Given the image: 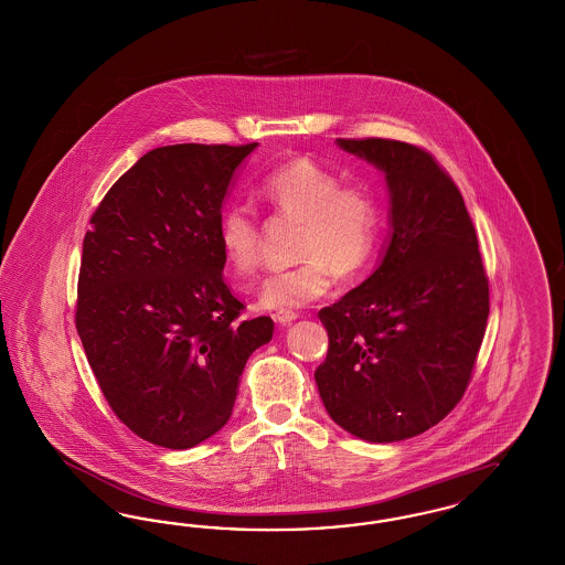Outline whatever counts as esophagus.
<instances>
[{
    "label": "esophagus",
    "mask_w": 565,
    "mask_h": 565,
    "mask_svg": "<svg viewBox=\"0 0 565 565\" xmlns=\"http://www.w3.org/2000/svg\"><path fill=\"white\" fill-rule=\"evenodd\" d=\"M296 318H298V313L295 311H277L275 313V322L281 323V326L295 322Z\"/></svg>",
    "instance_id": "34e87169"
}]
</instances>
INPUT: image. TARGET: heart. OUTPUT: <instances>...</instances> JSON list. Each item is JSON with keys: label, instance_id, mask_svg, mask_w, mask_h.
<instances>
[{"label": "heart", "instance_id": "b5f03b06", "mask_svg": "<svg viewBox=\"0 0 565 565\" xmlns=\"http://www.w3.org/2000/svg\"><path fill=\"white\" fill-rule=\"evenodd\" d=\"M260 192L277 214L302 224L296 242L300 263L270 275L260 292L263 307H305L332 288L334 275L355 281L373 267L385 231V207L371 184H345L337 171L298 159L269 173ZM217 247L239 284H249L263 267L260 224L239 205L220 215Z\"/></svg>", "mask_w": 565, "mask_h": 565}]
</instances>
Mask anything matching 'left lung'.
I'll use <instances>...</instances> for the list:
<instances>
[{
    "mask_svg": "<svg viewBox=\"0 0 565 565\" xmlns=\"http://www.w3.org/2000/svg\"><path fill=\"white\" fill-rule=\"evenodd\" d=\"M376 164L392 201L379 269L318 313L328 353L316 383L328 415L358 438L430 430L461 401L489 318L477 231L451 175L398 139H337Z\"/></svg>",
    "mask_w": 565,
    "mask_h": 565,
    "instance_id": "obj_1",
    "label": "left lung"
}]
</instances>
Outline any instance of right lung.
Masks as SVG:
<instances>
[{"mask_svg": "<svg viewBox=\"0 0 565 565\" xmlns=\"http://www.w3.org/2000/svg\"><path fill=\"white\" fill-rule=\"evenodd\" d=\"M258 143L154 148L108 190L82 243L76 328L114 415L190 449L235 406L247 358L273 337L224 284L222 201Z\"/></svg>", "mask_w": 565, "mask_h": 565, "instance_id": "add662e5", "label": "right lung"}]
</instances>
